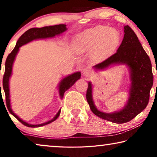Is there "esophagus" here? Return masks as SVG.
<instances>
[{
    "label": "esophagus",
    "mask_w": 157,
    "mask_h": 157,
    "mask_svg": "<svg viewBox=\"0 0 157 157\" xmlns=\"http://www.w3.org/2000/svg\"><path fill=\"white\" fill-rule=\"evenodd\" d=\"M83 75L85 77H86V78H91V76H92V72H91V70L89 69V68H86L83 71Z\"/></svg>",
    "instance_id": "esophagus-1"
}]
</instances>
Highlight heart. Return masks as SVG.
Masks as SVG:
<instances>
[{"label":"heart","mask_w":157,"mask_h":157,"mask_svg":"<svg viewBox=\"0 0 157 157\" xmlns=\"http://www.w3.org/2000/svg\"><path fill=\"white\" fill-rule=\"evenodd\" d=\"M78 41L83 49H92L96 47L98 55H104L117 48L120 42L118 31L106 25H97L86 30L78 36Z\"/></svg>","instance_id":"heart-1"}]
</instances>
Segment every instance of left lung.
<instances>
[{"label": "left lung", "instance_id": "obj_1", "mask_svg": "<svg viewBox=\"0 0 157 157\" xmlns=\"http://www.w3.org/2000/svg\"><path fill=\"white\" fill-rule=\"evenodd\" d=\"M115 63H125L130 68L132 86L126 106L115 113H107L98 111L92 98L91 82H89L88 86L86 99L92 112L97 117L113 123L123 124L134 119L147 107L154 80L149 56L143 48L136 33L128 25L124 26L123 40L117 52L96 64L94 68L103 69Z\"/></svg>", "mask_w": 157, "mask_h": 157}]
</instances>
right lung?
<instances>
[{
    "label": "right lung",
    "mask_w": 157,
    "mask_h": 157,
    "mask_svg": "<svg viewBox=\"0 0 157 157\" xmlns=\"http://www.w3.org/2000/svg\"><path fill=\"white\" fill-rule=\"evenodd\" d=\"M66 25L64 24H59V25H51V26H46L43 28H33L28 30L23 34L22 36L19 38L18 41L16 43V46L13 48V50L11 51V53L8 56L7 59L6 61L5 64V73L3 75V87L4 92L6 94V106L9 111V112L11 114L16 118L21 124H23V125L29 126V127H39V126H42L46 124H50L53 121H55L56 119L59 117V116L61 113V109L59 111V112L57 113V114L53 118L51 121H48L46 122V123L41 124H38V125H32V124H29L26 122L23 121V120H21L18 116H16L15 113L13 112L11 108H10V94H9V78L10 77L12 73V67H13V63L16 58V56L18 53L19 50V48L23 45H24L27 43H29L31 40L38 39V38H50L53 37L56 35H59V34L63 33L65 31H66ZM81 78V73L80 72H76L74 73L70 76H66V78H64L63 80L61 81V82L60 83L59 85V93L60 96L61 98H63V94L65 93L66 90L69 89L70 87H71L74 84L75 82Z\"/></svg>",
    "instance_id": "add662e5"
}]
</instances>
